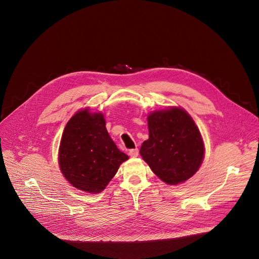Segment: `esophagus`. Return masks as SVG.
Wrapping results in <instances>:
<instances>
[{"label": "esophagus", "instance_id": "1", "mask_svg": "<svg viewBox=\"0 0 259 259\" xmlns=\"http://www.w3.org/2000/svg\"><path fill=\"white\" fill-rule=\"evenodd\" d=\"M128 153L132 157H137L139 155V148H132V149H130Z\"/></svg>", "mask_w": 259, "mask_h": 259}]
</instances>
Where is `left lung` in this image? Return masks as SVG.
I'll use <instances>...</instances> for the list:
<instances>
[{
	"instance_id": "1",
	"label": "left lung",
	"mask_w": 259,
	"mask_h": 259,
	"mask_svg": "<svg viewBox=\"0 0 259 259\" xmlns=\"http://www.w3.org/2000/svg\"><path fill=\"white\" fill-rule=\"evenodd\" d=\"M148 126L140 153L153 174L169 185L193 177L204 158V144L188 112L180 107L151 111Z\"/></svg>"
}]
</instances>
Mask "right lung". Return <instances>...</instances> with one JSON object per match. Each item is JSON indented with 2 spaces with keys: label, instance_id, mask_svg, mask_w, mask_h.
<instances>
[{
  "label": "right lung",
  "instance_id": "1",
  "mask_svg": "<svg viewBox=\"0 0 259 259\" xmlns=\"http://www.w3.org/2000/svg\"><path fill=\"white\" fill-rule=\"evenodd\" d=\"M63 176L75 188L100 193L128 159L111 140L102 112L76 111L64 130L59 148Z\"/></svg>",
  "mask_w": 259,
  "mask_h": 259
}]
</instances>
